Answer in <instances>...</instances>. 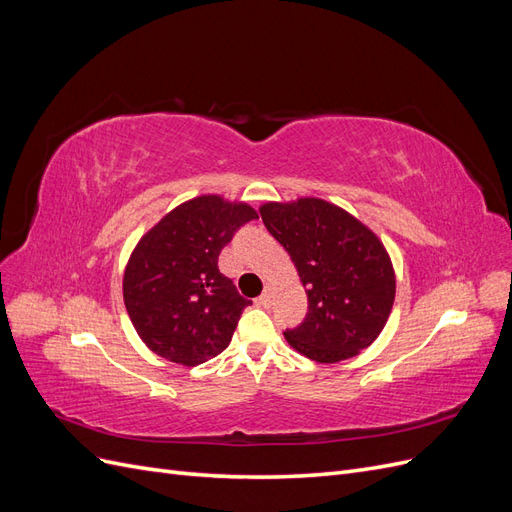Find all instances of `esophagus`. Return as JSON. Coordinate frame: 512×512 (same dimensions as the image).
Listing matches in <instances>:
<instances>
[{"instance_id":"1","label":"esophagus","mask_w":512,"mask_h":512,"mask_svg":"<svg viewBox=\"0 0 512 512\" xmlns=\"http://www.w3.org/2000/svg\"><path fill=\"white\" fill-rule=\"evenodd\" d=\"M271 301H273V288H271V286H267V288H265V292H262L260 297H258V305L267 307V305H271Z\"/></svg>"}]
</instances>
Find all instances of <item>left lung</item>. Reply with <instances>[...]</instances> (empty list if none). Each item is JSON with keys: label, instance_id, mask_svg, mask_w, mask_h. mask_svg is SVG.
Wrapping results in <instances>:
<instances>
[{"label": "left lung", "instance_id": "1", "mask_svg": "<svg viewBox=\"0 0 512 512\" xmlns=\"http://www.w3.org/2000/svg\"><path fill=\"white\" fill-rule=\"evenodd\" d=\"M262 222L284 245L307 292V316L286 342L316 363H337L376 342L395 301V271L382 241L333 203H265Z\"/></svg>", "mask_w": 512, "mask_h": 512}]
</instances>
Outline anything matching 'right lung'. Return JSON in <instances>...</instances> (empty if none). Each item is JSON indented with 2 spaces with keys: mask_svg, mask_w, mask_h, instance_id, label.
Returning <instances> with one entry per match:
<instances>
[{
  "mask_svg": "<svg viewBox=\"0 0 512 512\" xmlns=\"http://www.w3.org/2000/svg\"><path fill=\"white\" fill-rule=\"evenodd\" d=\"M258 213L218 194L185 200L147 230L123 271V303L145 346L166 361L200 365L232 339L243 299L218 269L232 235Z\"/></svg>",
  "mask_w": 512,
  "mask_h": 512,
  "instance_id": "1",
  "label": "right lung"
}]
</instances>
